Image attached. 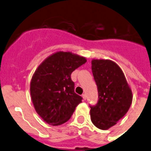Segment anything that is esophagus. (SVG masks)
<instances>
[{
    "label": "esophagus",
    "instance_id": "34e87169",
    "mask_svg": "<svg viewBox=\"0 0 151 151\" xmlns=\"http://www.w3.org/2000/svg\"><path fill=\"white\" fill-rule=\"evenodd\" d=\"M82 97H83V100L87 99V94H86V93H83V94L82 95Z\"/></svg>",
    "mask_w": 151,
    "mask_h": 151
}]
</instances>
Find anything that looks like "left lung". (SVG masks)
<instances>
[{"label": "left lung", "mask_w": 151, "mask_h": 151, "mask_svg": "<svg viewBox=\"0 0 151 151\" xmlns=\"http://www.w3.org/2000/svg\"><path fill=\"white\" fill-rule=\"evenodd\" d=\"M92 73L98 91V101L90 105L91 121L107 130L124 116L132 103V92L122 70L109 60H93Z\"/></svg>", "instance_id": "obj_1"}]
</instances>
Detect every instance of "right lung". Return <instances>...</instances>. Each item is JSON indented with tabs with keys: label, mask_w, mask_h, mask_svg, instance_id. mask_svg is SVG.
Masks as SVG:
<instances>
[{
	"label": "right lung",
	"mask_w": 151,
	"mask_h": 151,
	"mask_svg": "<svg viewBox=\"0 0 151 151\" xmlns=\"http://www.w3.org/2000/svg\"><path fill=\"white\" fill-rule=\"evenodd\" d=\"M87 60L70 52H57L39 66L30 82L37 113L48 124L60 125L70 118L82 97L74 92L70 75Z\"/></svg>",
	"instance_id": "obj_1"
}]
</instances>
